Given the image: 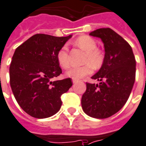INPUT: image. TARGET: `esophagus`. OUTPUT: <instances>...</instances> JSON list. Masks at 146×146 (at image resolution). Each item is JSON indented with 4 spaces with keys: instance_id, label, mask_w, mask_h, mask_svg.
Listing matches in <instances>:
<instances>
[{
    "instance_id": "esophagus-1",
    "label": "esophagus",
    "mask_w": 146,
    "mask_h": 146,
    "mask_svg": "<svg viewBox=\"0 0 146 146\" xmlns=\"http://www.w3.org/2000/svg\"><path fill=\"white\" fill-rule=\"evenodd\" d=\"M72 83H78V80H76V79H72Z\"/></svg>"
}]
</instances>
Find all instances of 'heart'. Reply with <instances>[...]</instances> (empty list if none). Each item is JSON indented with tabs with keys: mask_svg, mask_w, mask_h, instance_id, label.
<instances>
[{
	"mask_svg": "<svg viewBox=\"0 0 146 146\" xmlns=\"http://www.w3.org/2000/svg\"><path fill=\"white\" fill-rule=\"evenodd\" d=\"M75 44L79 48L86 52L85 62L86 63L81 67H72L66 72V75L73 79H79L86 75H90L93 71L92 65L94 67H98L102 65L104 59L102 52L97 48V43L93 38L88 36H79L76 40ZM57 60L60 66L63 68H67L70 65L68 50L66 46H63L57 53ZM92 64H90V63Z\"/></svg>",
	"mask_w": 146,
	"mask_h": 146,
	"instance_id": "1",
	"label": "heart"
}]
</instances>
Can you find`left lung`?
Segmentation results:
<instances>
[{"mask_svg": "<svg viewBox=\"0 0 146 146\" xmlns=\"http://www.w3.org/2000/svg\"><path fill=\"white\" fill-rule=\"evenodd\" d=\"M90 35L102 40L105 56L101 68L91 77L100 83H86L81 104L88 116L102 119L117 113L128 100L135 81L136 60L130 45L111 29H98Z\"/></svg>", "mask_w": 146, "mask_h": 146, "instance_id": "obj_1", "label": "left lung"}]
</instances>
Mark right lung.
Here are the masks:
<instances>
[{
  "label": "right lung",
  "instance_id": "obj_1",
  "mask_svg": "<svg viewBox=\"0 0 146 146\" xmlns=\"http://www.w3.org/2000/svg\"><path fill=\"white\" fill-rule=\"evenodd\" d=\"M71 36L36 34L14 52L9 67L10 86L18 104L30 116L46 118L60 110V97L72 83L70 78L52 79L62 73L57 53Z\"/></svg>",
  "mask_w": 146,
  "mask_h": 146
}]
</instances>
